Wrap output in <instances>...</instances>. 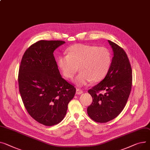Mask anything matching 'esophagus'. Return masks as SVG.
Instances as JSON below:
<instances>
[{"label":"esophagus","mask_w":150,"mask_h":150,"mask_svg":"<svg viewBox=\"0 0 150 150\" xmlns=\"http://www.w3.org/2000/svg\"><path fill=\"white\" fill-rule=\"evenodd\" d=\"M83 93V91H82V90L79 89V88H78V89H76V93L77 95H81V94H82Z\"/></svg>","instance_id":"1"}]
</instances>
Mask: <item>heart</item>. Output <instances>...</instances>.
Instances as JSON below:
<instances>
[{"label":"heart","mask_w":150,"mask_h":150,"mask_svg":"<svg viewBox=\"0 0 150 150\" xmlns=\"http://www.w3.org/2000/svg\"><path fill=\"white\" fill-rule=\"evenodd\" d=\"M57 63L69 79L73 78L79 67L81 72L74 81L78 87H83L92 81H101L105 77L111 66L112 55L104 47L77 44L68 50L66 55L59 56Z\"/></svg>","instance_id":"b5f03b06"}]
</instances>
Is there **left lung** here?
<instances>
[{
    "instance_id": "left-lung-1",
    "label": "left lung",
    "mask_w": 150,
    "mask_h": 150,
    "mask_svg": "<svg viewBox=\"0 0 150 150\" xmlns=\"http://www.w3.org/2000/svg\"><path fill=\"white\" fill-rule=\"evenodd\" d=\"M108 42L113 52L110 68L104 79L88 91L93 102L87 107V114L100 123L111 121L121 113L132 86V70L125 52L116 43ZM99 91L105 93L99 94Z\"/></svg>"
}]
</instances>
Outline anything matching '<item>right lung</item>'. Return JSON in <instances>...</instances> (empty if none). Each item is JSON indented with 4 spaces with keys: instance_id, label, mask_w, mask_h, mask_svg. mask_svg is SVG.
I'll return each instance as SVG.
<instances>
[{
    "instance_id": "obj_1",
    "label": "right lung",
    "mask_w": 150,
    "mask_h": 150,
    "mask_svg": "<svg viewBox=\"0 0 150 150\" xmlns=\"http://www.w3.org/2000/svg\"><path fill=\"white\" fill-rule=\"evenodd\" d=\"M65 42L40 40L23 54L19 67V92L24 105L33 119L52 126L64 119L76 88L59 73L54 52Z\"/></svg>"
}]
</instances>
